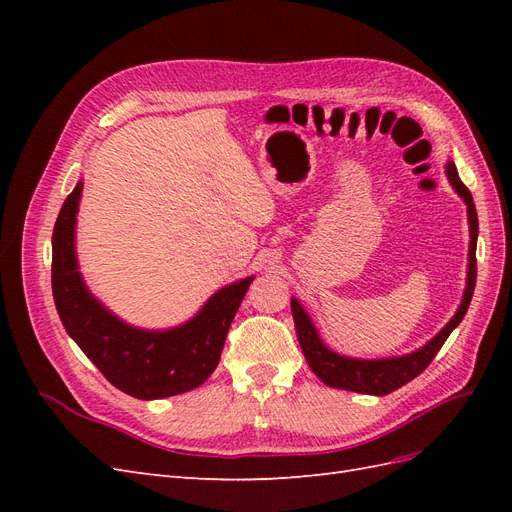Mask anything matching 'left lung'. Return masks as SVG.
Returning a JSON list of instances; mask_svg holds the SVG:
<instances>
[{"label":"left lung","instance_id":"8db88e82","mask_svg":"<svg viewBox=\"0 0 512 512\" xmlns=\"http://www.w3.org/2000/svg\"><path fill=\"white\" fill-rule=\"evenodd\" d=\"M446 177L448 183L453 185V190L461 196L463 203L468 207V222H470V252H468V280L466 290H463V299L459 303L457 314L446 322V327L431 337L429 342L410 354L404 356H389V359H354V356H344L335 350H331L327 344L322 342L312 318L307 316L303 305L292 297V318H294V329H297V337L301 350L305 354L307 365L312 367L314 374L333 389H344L354 393H365V395H389L401 386L414 380L418 374H423L427 365L433 361V356L444 346L448 335L466 316L474 286H476V239H478V218H476V207L470 190L461 183L455 162H446Z\"/></svg>","mask_w":512,"mask_h":512}]
</instances>
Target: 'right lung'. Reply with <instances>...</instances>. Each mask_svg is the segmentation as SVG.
Here are the masks:
<instances>
[{"label": "right lung", "instance_id": "add662e5", "mask_svg": "<svg viewBox=\"0 0 512 512\" xmlns=\"http://www.w3.org/2000/svg\"><path fill=\"white\" fill-rule=\"evenodd\" d=\"M83 181L53 228V299L68 335L104 378L136 399H162L203 384L220 363L230 322L254 275L220 288L188 322L149 331L123 322L89 292L76 260V213Z\"/></svg>", "mask_w": 512, "mask_h": 512}]
</instances>
